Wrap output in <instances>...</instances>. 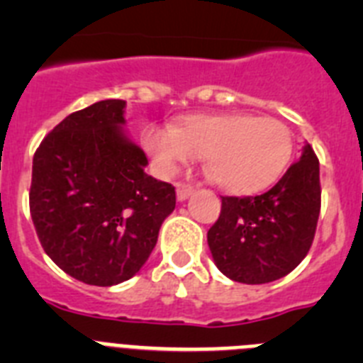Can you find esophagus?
<instances>
[{
  "label": "esophagus",
  "mask_w": 363,
  "mask_h": 363,
  "mask_svg": "<svg viewBox=\"0 0 363 363\" xmlns=\"http://www.w3.org/2000/svg\"><path fill=\"white\" fill-rule=\"evenodd\" d=\"M194 194V187L189 184H178L176 185V198L178 201H185L187 198H191Z\"/></svg>",
  "instance_id": "34e87169"
}]
</instances>
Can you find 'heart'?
<instances>
[{
	"label": "heart",
	"mask_w": 363,
	"mask_h": 363,
	"mask_svg": "<svg viewBox=\"0 0 363 363\" xmlns=\"http://www.w3.org/2000/svg\"><path fill=\"white\" fill-rule=\"evenodd\" d=\"M143 143L165 174L203 158L214 184L230 194H255L272 185L289 165L293 134L277 118H256L242 112L191 114L165 129L150 125Z\"/></svg>",
	"instance_id": "obj_1"
}]
</instances>
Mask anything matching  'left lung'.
Segmentation results:
<instances>
[{"mask_svg":"<svg viewBox=\"0 0 363 363\" xmlns=\"http://www.w3.org/2000/svg\"><path fill=\"white\" fill-rule=\"evenodd\" d=\"M320 163L306 142L301 156L272 189L258 196H221L207 233L214 264L240 284H269L306 258L320 214Z\"/></svg>","mask_w":363,"mask_h":363,"instance_id":"1","label":"left lung"}]
</instances>
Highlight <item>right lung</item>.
Returning <instances> with one entry per match:
<instances>
[{
	"mask_svg": "<svg viewBox=\"0 0 363 363\" xmlns=\"http://www.w3.org/2000/svg\"><path fill=\"white\" fill-rule=\"evenodd\" d=\"M123 99L72 112L32 160L30 216L54 264L76 280L111 287L143 267L163 220L171 184L145 172L147 156L125 133Z\"/></svg>",
	"mask_w": 363,
	"mask_h": 363,
	"instance_id": "1",
	"label": "right lung"
}]
</instances>
